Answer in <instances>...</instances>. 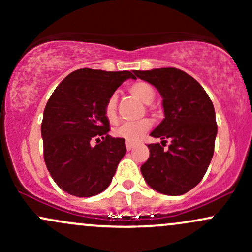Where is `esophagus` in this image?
<instances>
[{"label":"esophagus","mask_w":252,"mask_h":252,"mask_svg":"<svg viewBox=\"0 0 252 252\" xmlns=\"http://www.w3.org/2000/svg\"><path fill=\"white\" fill-rule=\"evenodd\" d=\"M126 149H128V150H131V149L135 147V143L128 142V141H126Z\"/></svg>","instance_id":"esophagus-1"}]
</instances>
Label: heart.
I'll return each mask as SVG.
<instances>
[{
	"mask_svg": "<svg viewBox=\"0 0 252 252\" xmlns=\"http://www.w3.org/2000/svg\"><path fill=\"white\" fill-rule=\"evenodd\" d=\"M129 92L136 98L143 102L144 104H150L154 100L155 92L154 89L149 85L148 83L144 82H136L130 85ZM104 114L109 121H115L117 116V96L111 94L106 100L105 106H104ZM152 126L149 120L143 118V120L136 121V122H124L117 126L112 130V134L115 137L123 138L128 142H137L142 136Z\"/></svg>",
	"mask_w": 252,
	"mask_h": 252,
	"instance_id": "heart-1",
	"label": "heart"
}]
</instances>
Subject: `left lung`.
I'll use <instances>...</instances> for the list:
<instances>
[{
    "label": "left lung",
    "instance_id": "1",
    "mask_svg": "<svg viewBox=\"0 0 252 252\" xmlns=\"http://www.w3.org/2000/svg\"><path fill=\"white\" fill-rule=\"evenodd\" d=\"M162 97L163 121L150 132L162 140L148 144L149 158L141 166L144 180L166 195H181L195 187L209 168L217 136L216 112L206 91L193 77L174 67L135 71ZM171 141L164 150L163 143Z\"/></svg>",
    "mask_w": 252,
    "mask_h": 252
}]
</instances>
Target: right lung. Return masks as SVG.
<instances>
[{"label":"right lung","instance_id":"obj_1","mask_svg":"<svg viewBox=\"0 0 252 252\" xmlns=\"http://www.w3.org/2000/svg\"><path fill=\"white\" fill-rule=\"evenodd\" d=\"M129 78L136 79L129 71L80 68L57 86L46 104L43 158L53 180L68 194L88 198L109 187L126 148L123 138L109 135L104 106Z\"/></svg>","mask_w":252,"mask_h":252}]
</instances>
